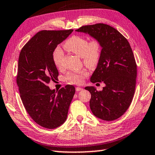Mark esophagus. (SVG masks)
<instances>
[{
    "label": "esophagus",
    "mask_w": 155,
    "mask_h": 155,
    "mask_svg": "<svg viewBox=\"0 0 155 155\" xmlns=\"http://www.w3.org/2000/svg\"><path fill=\"white\" fill-rule=\"evenodd\" d=\"M82 90H83V88H81V87H76V91H81Z\"/></svg>",
    "instance_id": "34e87169"
}]
</instances>
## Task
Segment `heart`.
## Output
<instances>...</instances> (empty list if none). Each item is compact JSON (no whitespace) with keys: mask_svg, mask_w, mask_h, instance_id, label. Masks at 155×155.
<instances>
[{"mask_svg":"<svg viewBox=\"0 0 155 155\" xmlns=\"http://www.w3.org/2000/svg\"><path fill=\"white\" fill-rule=\"evenodd\" d=\"M65 49L81 57L84 64L88 67L94 68L98 65L101 54V45L98 40H93L89 41L87 38L82 36L74 35L70 38L64 44ZM64 51L61 47L57 46L52 52V61L57 68L61 66ZM86 70L68 72L66 79L74 84L83 82V78L88 75Z\"/></svg>","mask_w":155,"mask_h":155,"instance_id":"heart-1","label":"heart"}]
</instances>
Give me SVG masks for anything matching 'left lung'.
I'll return each instance as SVG.
<instances>
[{
	"label": "left lung",
	"mask_w": 155,
	"mask_h": 155,
	"mask_svg": "<svg viewBox=\"0 0 155 155\" xmlns=\"http://www.w3.org/2000/svg\"><path fill=\"white\" fill-rule=\"evenodd\" d=\"M76 31L88 34L101 45V58L90 81L103 82L105 86L102 91L93 86L85 87L91 94V111L105 121L119 118L135 93L137 65L130 44L118 31L103 23L83 26Z\"/></svg>",
	"instance_id": "8db88e82"
}]
</instances>
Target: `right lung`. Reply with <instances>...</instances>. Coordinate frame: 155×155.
Here are the masks:
<instances>
[{"mask_svg":"<svg viewBox=\"0 0 155 155\" xmlns=\"http://www.w3.org/2000/svg\"><path fill=\"white\" fill-rule=\"evenodd\" d=\"M72 31H41L25 44L19 55L16 82L21 100L31 118L46 128L64 124L75 94L71 85L56 91L48 86L59 75L52 52Z\"/></svg>","mask_w":155,"mask_h":155,"instance_id":"obj_1","label":"right lung"}]
</instances>
